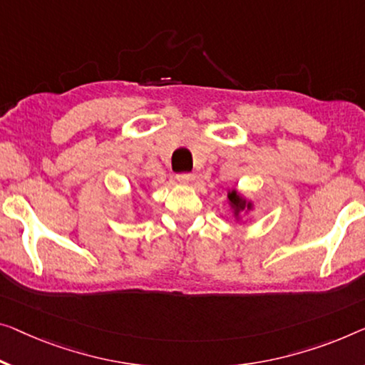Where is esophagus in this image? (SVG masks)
Here are the masks:
<instances>
[{"mask_svg":"<svg viewBox=\"0 0 365 365\" xmlns=\"http://www.w3.org/2000/svg\"><path fill=\"white\" fill-rule=\"evenodd\" d=\"M177 180L180 183L187 185V183H192L195 180V175H193V173H178Z\"/></svg>","mask_w":365,"mask_h":365,"instance_id":"esophagus-1","label":"esophagus"}]
</instances>
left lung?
I'll return each instance as SVG.
<instances>
[{"mask_svg": "<svg viewBox=\"0 0 365 365\" xmlns=\"http://www.w3.org/2000/svg\"><path fill=\"white\" fill-rule=\"evenodd\" d=\"M227 200H230V205H231L232 211H235L236 217H239V213H244V211L252 210L251 201H247L242 197V195H239L236 190H232V192L227 193Z\"/></svg>", "mask_w": 365, "mask_h": 365, "instance_id": "obj_1", "label": "left lung"}]
</instances>
